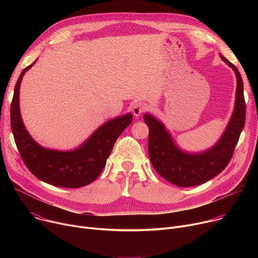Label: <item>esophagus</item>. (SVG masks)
<instances>
[{"label": "esophagus", "instance_id": "1", "mask_svg": "<svg viewBox=\"0 0 258 258\" xmlns=\"http://www.w3.org/2000/svg\"><path fill=\"white\" fill-rule=\"evenodd\" d=\"M145 110H146V105L142 102H137L133 105L132 111L136 117H139L145 111Z\"/></svg>", "mask_w": 258, "mask_h": 258}]
</instances>
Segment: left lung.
Segmentation results:
<instances>
[{"label":"left lung","instance_id":"8db88e82","mask_svg":"<svg viewBox=\"0 0 258 258\" xmlns=\"http://www.w3.org/2000/svg\"><path fill=\"white\" fill-rule=\"evenodd\" d=\"M219 56L236 75V101L225 132L211 148L194 153L183 151L159 119L150 113L144 114V121L149 127L148 151L151 163L164 179L177 187L198 186L222 172L229 164L244 128L246 104L241 75L234 64L222 54Z\"/></svg>","mask_w":258,"mask_h":258}]
</instances>
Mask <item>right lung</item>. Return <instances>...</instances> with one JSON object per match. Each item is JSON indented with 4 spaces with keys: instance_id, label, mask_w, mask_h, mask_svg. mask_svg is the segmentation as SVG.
<instances>
[{
    "instance_id": "1",
    "label": "right lung",
    "mask_w": 258,
    "mask_h": 258,
    "mask_svg": "<svg viewBox=\"0 0 258 258\" xmlns=\"http://www.w3.org/2000/svg\"><path fill=\"white\" fill-rule=\"evenodd\" d=\"M24 68L16 83L11 103V128L21 158L39 179L61 188H80L94 181L103 170L107 158L125 127L133 121L132 113L108 120L99 126L78 148L69 151L48 149L36 143L26 131L19 108V90Z\"/></svg>"
}]
</instances>
